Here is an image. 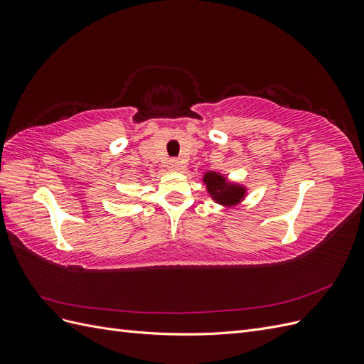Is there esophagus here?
<instances>
[{"label":"esophagus","mask_w":364,"mask_h":364,"mask_svg":"<svg viewBox=\"0 0 364 364\" xmlns=\"http://www.w3.org/2000/svg\"><path fill=\"white\" fill-rule=\"evenodd\" d=\"M168 168L171 171H179L182 168V162L179 159H170L168 161Z\"/></svg>","instance_id":"esophagus-1"}]
</instances>
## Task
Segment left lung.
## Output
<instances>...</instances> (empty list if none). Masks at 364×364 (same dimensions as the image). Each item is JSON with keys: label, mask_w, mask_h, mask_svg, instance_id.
Here are the masks:
<instances>
[{"label": "left lung", "mask_w": 364, "mask_h": 364, "mask_svg": "<svg viewBox=\"0 0 364 364\" xmlns=\"http://www.w3.org/2000/svg\"><path fill=\"white\" fill-rule=\"evenodd\" d=\"M202 182L206 186V193L211 196V199L225 208L240 205L247 196V186L229 181L228 176L223 173L209 170L203 173Z\"/></svg>", "instance_id": "left-lung-1"}]
</instances>
